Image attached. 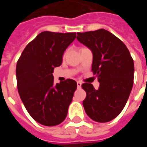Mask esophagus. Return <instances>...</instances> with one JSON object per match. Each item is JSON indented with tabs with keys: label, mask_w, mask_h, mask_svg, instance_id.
Wrapping results in <instances>:
<instances>
[{
	"label": "esophagus",
	"mask_w": 147,
	"mask_h": 147,
	"mask_svg": "<svg viewBox=\"0 0 147 147\" xmlns=\"http://www.w3.org/2000/svg\"><path fill=\"white\" fill-rule=\"evenodd\" d=\"M81 86H82V83H80V81H77V87H78V88H80Z\"/></svg>",
	"instance_id": "1"
}]
</instances>
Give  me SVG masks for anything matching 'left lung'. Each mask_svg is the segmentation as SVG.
Masks as SVG:
<instances>
[{"label": "left lung", "instance_id": "left-lung-1", "mask_svg": "<svg viewBox=\"0 0 147 147\" xmlns=\"http://www.w3.org/2000/svg\"><path fill=\"white\" fill-rule=\"evenodd\" d=\"M78 41L93 53L92 69L100 83L95 90L91 83L82 84L86 97L83 102L93 120L105 123L113 120L125 106L134 80V61L120 39L104 29L77 33Z\"/></svg>", "mask_w": 147, "mask_h": 147}]
</instances>
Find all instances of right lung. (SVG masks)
<instances>
[{
  "mask_svg": "<svg viewBox=\"0 0 147 147\" xmlns=\"http://www.w3.org/2000/svg\"><path fill=\"white\" fill-rule=\"evenodd\" d=\"M76 33L43 31L29 42L16 64L19 94L30 117L45 126H56L66 118L76 82L67 79L53 83L55 67Z\"/></svg>",
  "mask_w": 147,
  "mask_h": 147,
  "instance_id": "add662e5",
  "label": "right lung"
}]
</instances>
